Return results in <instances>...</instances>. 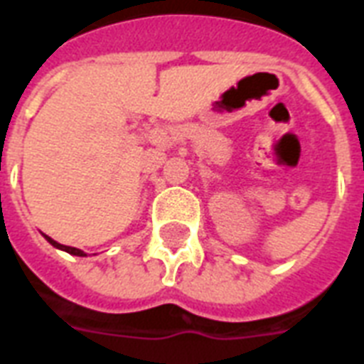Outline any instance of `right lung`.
I'll return each instance as SVG.
<instances>
[{
	"instance_id": "obj_1",
	"label": "right lung",
	"mask_w": 364,
	"mask_h": 364,
	"mask_svg": "<svg viewBox=\"0 0 364 364\" xmlns=\"http://www.w3.org/2000/svg\"><path fill=\"white\" fill-rule=\"evenodd\" d=\"M45 238H47V242L50 243V245H54L56 249H62V251H65V253H70V255H77V257H85V253H82L81 249H77V247H70V245H62V243L58 242H54L53 238H48L47 234H43Z\"/></svg>"
}]
</instances>
